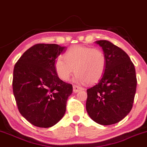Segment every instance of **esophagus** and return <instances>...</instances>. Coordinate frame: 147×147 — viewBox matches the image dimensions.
<instances>
[{
  "label": "esophagus",
  "instance_id": "1",
  "mask_svg": "<svg viewBox=\"0 0 147 147\" xmlns=\"http://www.w3.org/2000/svg\"><path fill=\"white\" fill-rule=\"evenodd\" d=\"M84 90V88L79 87V86H75V85H74V86H73V92L75 93H77L78 92L81 91V90Z\"/></svg>",
  "mask_w": 147,
  "mask_h": 147
}]
</instances>
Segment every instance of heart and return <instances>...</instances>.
<instances>
[{
	"mask_svg": "<svg viewBox=\"0 0 147 147\" xmlns=\"http://www.w3.org/2000/svg\"><path fill=\"white\" fill-rule=\"evenodd\" d=\"M107 58L99 49L75 46L59 57L55 63L57 75L63 81H68L75 72V81L79 84L98 82L105 72ZM75 70H74V69Z\"/></svg>",
	"mask_w": 147,
	"mask_h": 147,
	"instance_id": "obj_1",
	"label": "heart"
}]
</instances>
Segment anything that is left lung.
I'll return each mask as SVG.
<instances>
[{
  "mask_svg": "<svg viewBox=\"0 0 147 147\" xmlns=\"http://www.w3.org/2000/svg\"><path fill=\"white\" fill-rule=\"evenodd\" d=\"M107 58L105 72L97 84L87 90L86 110L102 125L117 123L130 112L136 94V70L124 51L107 40L95 42Z\"/></svg>",
  "mask_w": 147,
  "mask_h": 147,
  "instance_id": "left-lung-1",
  "label": "left lung"
}]
</instances>
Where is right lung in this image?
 <instances>
[{
  "label": "right lung",
  "mask_w": 147,
  "mask_h": 147,
  "mask_svg": "<svg viewBox=\"0 0 147 147\" xmlns=\"http://www.w3.org/2000/svg\"><path fill=\"white\" fill-rule=\"evenodd\" d=\"M66 47L39 44L24 53L13 69V92L21 115L34 126L53 127L64 116L72 86L55 70L56 58Z\"/></svg>",
  "instance_id": "1"
}]
</instances>
